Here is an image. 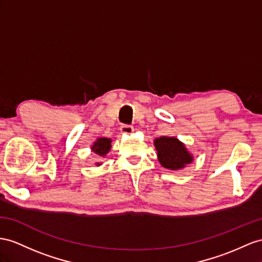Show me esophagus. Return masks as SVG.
<instances>
[{
    "label": "esophagus",
    "mask_w": 262,
    "mask_h": 262,
    "mask_svg": "<svg viewBox=\"0 0 262 262\" xmlns=\"http://www.w3.org/2000/svg\"><path fill=\"white\" fill-rule=\"evenodd\" d=\"M120 132H122L123 134H126V135H129V134H132L134 132V127L130 125L124 124L120 126Z\"/></svg>",
    "instance_id": "obj_1"
}]
</instances>
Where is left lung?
<instances>
[{"mask_svg": "<svg viewBox=\"0 0 262 262\" xmlns=\"http://www.w3.org/2000/svg\"><path fill=\"white\" fill-rule=\"evenodd\" d=\"M155 147L159 163L165 168L177 170L192 162V156L187 151L185 145L175 137H159L155 139Z\"/></svg>", "mask_w": 262, "mask_h": 262, "instance_id": "obj_1", "label": "left lung"}]
</instances>
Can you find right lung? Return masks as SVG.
Here are the masks:
<instances>
[{"mask_svg": "<svg viewBox=\"0 0 262 262\" xmlns=\"http://www.w3.org/2000/svg\"><path fill=\"white\" fill-rule=\"evenodd\" d=\"M111 143H112V140L108 138H98L95 142V144L93 145L92 149L97 156L104 157L111 149V147H112ZM97 165H100V164H97Z\"/></svg>", "mask_w": 262, "mask_h": 262, "instance_id": "1", "label": "right lung"}]
</instances>
